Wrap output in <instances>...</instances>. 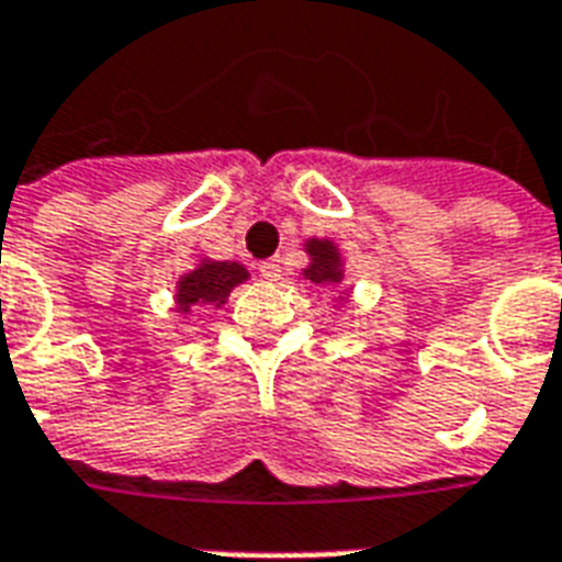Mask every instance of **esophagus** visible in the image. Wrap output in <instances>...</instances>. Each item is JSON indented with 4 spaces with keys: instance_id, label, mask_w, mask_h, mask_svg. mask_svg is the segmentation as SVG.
Here are the masks:
<instances>
[{
    "instance_id": "1",
    "label": "esophagus",
    "mask_w": 562,
    "mask_h": 562,
    "mask_svg": "<svg viewBox=\"0 0 562 562\" xmlns=\"http://www.w3.org/2000/svg\"><path fill=\"white\" fill-rule=\"evenodd\" d=\"M259 273H262L265 280L268 282H277L282 280V262L273 256V259H265L262 265H259Z\"/></svg>"
}]
</instances>
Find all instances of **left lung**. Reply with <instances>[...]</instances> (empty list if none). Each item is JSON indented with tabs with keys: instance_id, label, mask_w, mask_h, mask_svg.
<instances>
[{
	"instance_id": "8db88e82",
	"label": "left lung",
	"mask_w": 562,
	"mask_h": 562,
	"mask_svg": "<svg viewBox=\"0 0 562 562\" xmlns=\"http://www.w3.org/2000/svg\"><path fill=\"white\" fill-rule=\"evenodd\" d=\"M308 256V265L303 268V280H308L312 285H321V289H335L338 291V297H333L335 306L333 308H341L350 303V294L352 289H341L344 285V262L341 256V247L335 245L333 238H306V245H303Z\"/></svg>"
}]
</instances>
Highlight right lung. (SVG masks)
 Wrapping results in <instances>:
<instances>
[{
  "label": "right lung",
  "mask_w": 562,
  "mask_h": 562,
  "mask_svg": "<svg viewBox=\"0 0 562 562\" xmlns=\"http://www.w3.org/2000/svg\"><path fill=\"white\" fill-rule=\"evenodd\" d=\"M250 280L245 265L218 262L210 256H201L194 268H189L175 282V312L189 315L192 308H221L227 303L229 291Z\"/></svg>",
  "instance_id": "obj_1"
}]
</instances>
